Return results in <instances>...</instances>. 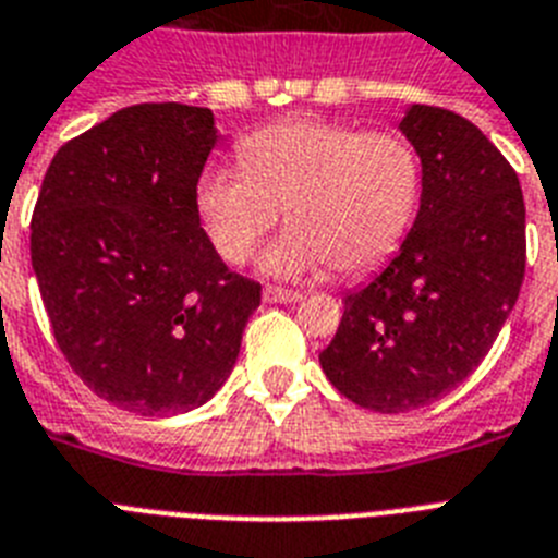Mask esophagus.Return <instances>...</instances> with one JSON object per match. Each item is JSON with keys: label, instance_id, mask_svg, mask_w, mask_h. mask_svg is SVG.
<instances>
[{"label": "esophagus", "instance_id": "esophagus-1", "mask_svg": "<svg viewBox=\"0 0 558 558\" xmlns=\"http://www.w3.org/2000/svg\"><path fill=\"white\" fill-rule=\"evenodd\" d=\"M264 301L266 303H294V301H301V292H294V289H283V287H266Z\"/></svg>", "mask_w": 558, "mask_h": 558}]
</instances>
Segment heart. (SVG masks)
<instances>
[{"instance_id": "b5f03b06", "label": "heart", "mask_w": 558, "mask_h": 558, "mask_svg": "<svg viewBox=\"0 0 558 558\" xmlns=\"http://www.w3.org/2000/svg\"><path fill=\"white\" fill-rule=\"evenodd\" d=\"M240 166H215L197 183V211L226 264H243L278 226L264 255L271 275H364L404 243L424 194V166L398 131L294 117L240 140Z\"/></svg>"}]
</instances>
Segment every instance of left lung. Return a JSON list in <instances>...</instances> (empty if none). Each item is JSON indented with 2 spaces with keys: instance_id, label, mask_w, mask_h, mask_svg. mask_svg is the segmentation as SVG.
<instances>
[{
  "instance_id": "8db88e82",
  "label": "left lung",
  "mask_w": 558,
  "mask_h": 558,
  "mask_svg": "<svg viewBox=\"0 0 558 558\" xmlns=\"http://www.w3.org/2000/svg\"><path fill=\"white\" fill-rule=\"evenodd\" d=\"M401 131L424 166L404 246L343 318L320 366L332 387L375 412L427 407L490 352L524 280V197L505 154L456 111L412 106Z\"/></svg>"
}]
</instances>
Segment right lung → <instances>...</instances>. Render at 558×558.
Segmentation results:
<instances>
[{"mask_svg": "<svg viewBox=\"0 0 558 558\" xmlns=\"http://www.w3.org/2000/svg\"><path fill=\"white\" fill-rule=\"evenodd\" d=\"M208 108L129 106L53 154L31 264L85 387L137 415L206 404L232 373L260 283L220 260L197 211Z\"/></svg>", "mask_w": 558, "mask_h": 558, "instance_id": "right-lung-1", "label": "right lung"}]
</instances>
